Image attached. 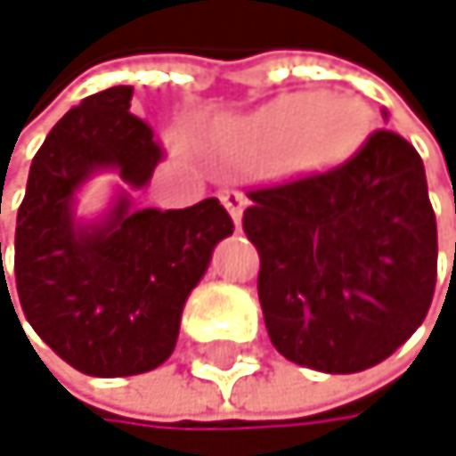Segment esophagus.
<instances>
[{
  "label": "esophagus",
  "mask_w": 456,
  "mask_h": 456,
  "mask_svg": "<svg viewBox=\"0 0 456 456\" xmlns=\"http://www.w3.org/2000/svg\"><path fill=\"white\" fill-rule=\"evenodd\" d=\"M218 200L224 202V208L230 210V216L235 218V224H240V216H243V205H246V197L235 189H221L218 191Z\"/></svg>",
  "instance_id": "1"
}]
</instances>
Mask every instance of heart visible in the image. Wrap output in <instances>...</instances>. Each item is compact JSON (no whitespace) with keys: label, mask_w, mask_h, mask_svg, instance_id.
Returning <instances> with one entry per match:
<instances>
[{"label":"heart","mask_w":456,"mask_h":456,"mask_svg":"<svg viewBox=\"0 0 456 456\" xmlns=\"http://www.w3.org/2000/svg\"><path fill=\"white\" fill-rule=\"evenodd\" d=\"M314 96H297V100H286L281 102L270 116H267V129L278 134L281 140H295L305 129L311 134H322L332 121H338L335 108H319L316 110Z\"/></svg>","instance_id":"heart-1"}]
</instances>
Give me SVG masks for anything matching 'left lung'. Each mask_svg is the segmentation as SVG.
I'll return each mask as SVG.
<instances>
[{
	"mask_svg": "<svg viewBox=\"0 0 456 456\" xmlns=\"http://www.w3.org/2000/svg\"><path fill=\"white\" fill-rule=\"evenodd\" d=\"M243 232L259 251V303L273 346L322 373H360L425 322L438 226L425 165L376 129L340 161L248 189Z\"/></svg>",
	"mask_w": 456,
	"mask_h": 456,
	"instance_id": "8db88e82",
	"label": "left lung"
}]
</instances>
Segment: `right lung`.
Instances as JSON below:
<instances>
[{
  "label": "right lung",
  "instance_id": "obj_1",
  "mask_svg": "<svg viewBox=\"0 0 456 456\" xmlns=\"http://www.w3.org/2000/svg\"><path fill=\"white\" fill-rule=\"evenodd\" d=\"M129 102L132 86H113L51 129L31 159L15 221V289L26 322L67 365L96 379L148 373L167 360L189 291L216 243L235 230L216 197L183 210H129L121 197L105 224H75L72 197L94 170L113 167L140 189L165 159Z\"/></svg>",
  "mask_w": 456,
  "mask_h": 456
}]
</instances>
